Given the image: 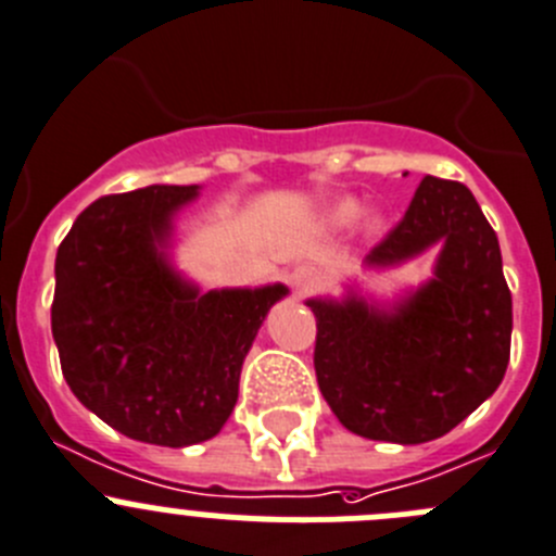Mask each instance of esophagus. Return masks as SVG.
<instances>
[{
  "instance_id": "esophagus-1",
  "label": "esophagus",
  "mask_w": 556,
  "mask_h": 556,
  "mask_svg": "<svg viewBox=\"0 0 556 556\" xmlns=\"http://www.w3.org/2000/svg\"><path fill=\"white\" fill-rule=\"evenodd\" d=\"M288 282L290 288H293V293L299 295V299H304V295H309L315 288H318L320 277L313 266H299L288 274Z\"/></svg>"
}]
</instances>
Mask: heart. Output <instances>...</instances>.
<instances>
[{
  "mask_svg": "<svg viewBox=\"0 0 556 556\" xmlns=\"http://www.w3.org/2000/svg\"><path fill=\"white\" fill-rule=\"evenodd\" d=\"M359 214H362L359 202L351 200V197H345V200L334 202L329 219H331V225H334V227H351L356 219H359ZM381 232H383V216L372 214L370 219L365 222V236L376 238V236H381Z\"/></svg>",
  "mask_w": 556,
  "mask_h": 556,
  "instance_id": "b5f03b06",
  "label": "heart"
}]
</instances>
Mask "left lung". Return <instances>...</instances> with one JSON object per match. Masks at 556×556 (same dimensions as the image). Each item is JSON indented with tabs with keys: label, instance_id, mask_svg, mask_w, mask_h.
Segmentation results:
<instances>
[{
	"label": "left lung",
	"instance_id": "1",
	"mask_svg": "<svg viewBox=\"0 0 556 556\" xmlns=\"http://www.w3.org/2000/svg\"><path fill=\"white\" fill-rule=\"evenodd\" d=\"M433 247V277L392 302L362 293L359 282L340 299H307L320 392L351 433L372 442L425 444L450 433L494 395L510 362L500 241L464 184L425 175L365 271L403 266Z\"/></svg>",
	"mask_w": 556,
	"mask_h": 556
}]
</instances>
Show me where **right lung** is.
I'll return each mask as SVG.
<instances>
[{"label":"right lung","mask_w":556,"mask_h":556,"mask_svg":"<svg viewBox=\"0 0 556 556\" xmlns=\"http://www.w3.org/2000/svg\"><path fill=\"white\" fill-rule=\"evenodd\" d=\"M200 186H144L92 202L56 249L51 334L85 408L128 439L189 447L238 401L243 359L282 282L200 290L175 268V219Z\"/></svg>","instance_id":"add662e5"}]
</instances>
